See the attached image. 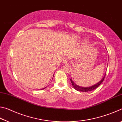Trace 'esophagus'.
<instances>
[{"mask_svg":"<svg viewBox=\"0 0 122 122\" xmlns=\"http://www.w3.org/2000/svg\"><path fill=\"white\" fill-rule=\"evenodd\" d=\"M69 60V58H68V57H66V58H64L63 59V60H62V62L63 63H65V64L67 63H68V62Z\"/></svg>","mask_w":122,"mask_h":122,"instance_id":"1","label":"esophagus"}]
</instances>
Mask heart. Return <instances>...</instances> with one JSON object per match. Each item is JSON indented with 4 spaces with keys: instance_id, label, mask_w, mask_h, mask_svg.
Segmentation results:
<instances>
[{
    "instance_id": "obj_1",
    "label": "heart",
    "mask_w": 122,
    "mask_h": 122,
    "mask_svg": "<svg viewBox=\"0 0 122 122\" xmlns=\"http://www.w3.org/2000/svg\"><path fill=\"white\" fill-rule=\"evenodd\" d=\"M76 39H78V37H76V38H75ZM84 44H85V45H88V44H89V42H88V41H85V42H84Z\"/></svg>"
}]
</instances>
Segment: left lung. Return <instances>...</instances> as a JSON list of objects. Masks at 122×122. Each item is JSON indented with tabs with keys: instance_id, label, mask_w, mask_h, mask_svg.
<instances>
[{
	"instance_id": "obj_1",
	"label": "left lung",
	"mask_w": 122,
	"mask_h": 122,
	"mask_svg": "<svg viewBox=\"0 0 122 122\" xmlns=\"http://www.w3.org/2000/svg\"><path fill=\"white\" fill-rule=\"evenodd\" d=\"M106 74H105L104 77H103L102 78V79L100 81H99L98 83H97L96 84H94V85H92L90 86H88V87H82V86H79L77 85V84H76L75 83H74V81L72 80L71 78V83L72 84V86H73V88L77 91H79V92H90V91L94 90L97 87H98L99 86H100V84L102 83L103 80H104L105 76H106Z\"/></svg>"
}]
</instances>
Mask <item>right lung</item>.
<instances>
[{
    "label": "right lung",
    "instance_id": "right-lung-1",
    "mask_svg": "<svg viewBox=\"0 0 122 122\" xmlns=\"http://www.w3.org/2000/svg\"><path fill=\"white\" fill-rule=\"evenodd\" d=\"M46 88V87H45V88H43V89H42H42H45V88Z\"/></svg>",
    "mask_w": 122,
    "mask_h": 122
}]
</instances>
